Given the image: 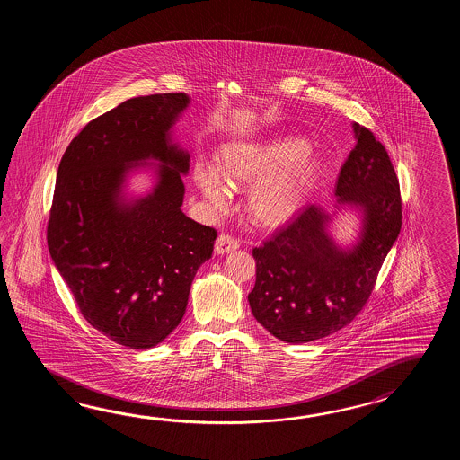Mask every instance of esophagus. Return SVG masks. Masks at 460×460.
Instances as JSON below:
<instances>
[{
    "mask_svg": "<svg viewBox=\"0 0 460 460\" xmlns=\"http://www.w3.org/2000/svg\"><path fill=\"white\" fill-rule=\"evenodd\" d=\"M238 240H234L232 234H222L218 238H217L216 242V253L217 254H226L232 253L234 250H238Z\"/></svg>",
    "mask_w": 460,
    "mask_h": 460,
    "instance_id": "1",
    "label": "esophagus"
}]
</instances>
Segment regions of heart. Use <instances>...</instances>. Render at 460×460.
I'll return each instance as SVG.
<instances>
[{"label": "heart", "mask_w": 460, "mask_h": 460, "mask_svg": "<svg viewBox=\"0 0 460 460\" xmlns=\"http://www.w3.org/2000/svg\"><path fill=\"white\" fill-rule=\"evenodd\" d=\"M307 147L301 137L232 143L217 157V176L210 169H199L197 186L212 204L222 206L226 194L218 177L232 189L254 184L246 199L250 218L266 228L283 226L301 210L323 167L321 157Z\"/></svg>", "instance_id": "1"}]
</instances>
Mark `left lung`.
Returning a JSON list of instances; mask_svg holds the SVG:
<instances>
[{"mask_svg":"<svg viewBox=\"0 0 460 460\" xmlns=\"http://www.w3.org/2000/svg\"><path fill=\"white\" fill-rule=\"evenodd\" d=\"M357 145L335 184L339 206L362 214L357 244L343 250L327 232L331 216L305 206L293 222L253 248L256 283L248 294L254 319L276 339L305 343L352 323L372 294L402 220L400 182L382 143L353 123Z\"/></svg>","mask_w":460,"mask_h":460,"instance_id":"obj_1","label":"left lung"}]
</instances>
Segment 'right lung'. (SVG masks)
I'll list each match as a JSON object with an SVG mask.
<instances>
[{"instance_id":"right-lung-1","label":"right lung","mask_w":460,"mask_h":460,"mask_svg":"<svg viewBox=\"0 0 460 460\" xmlns=\"http://www.w3.org/2000/svg\"><path fill=\"white\" fill-rule=\"evenodd\" d=\"M186 93L129 98L95 118L60 159L48 246L78 309L93 329L128 349L163 342L186 313L197 270L217 230L181 210L189 155L171 143ZM163 162L154 190L120 194L127 172Z\"/></svg>"}]
</instances>
